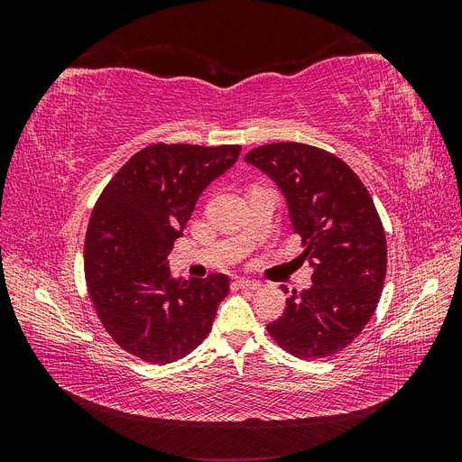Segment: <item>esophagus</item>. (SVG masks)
I'll use <instances>...</instances> for the list:
<instances>
[{
  "label": "esophagus",
  "mask_w": 462,
  "mask_h": 462,
  "mask_svg": "<svg viewBox=\"0 0 462 462\" xmlns=\"http://www.w3.org/2000/svg\"><path fill=\"white\" fill-rule=\"evenodd\" d=\"M235 283L236 287H241L245 291H254L260 287V282H254V279H246V277H239Z\"/></svg>",
  "instance_id": "obj_1"
}]
</instances>
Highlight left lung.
<instances>
[{"label":"left lung","instance_id":"1","mask_svg":"<svg viewBox=\"0 0 462 462\" xmlns=\"http://www.w3.org/2000/svg\"><path fill=\"white\" fill-rule=\"evenodd\" d=\"M245 162L282 190L314 270L312 287L292 292L270 335L304 360L343 351L370 321L385 282V233L370 192L343 160L309 144H265Z\"/></svg>","mask_w":462,"mask_h":462}]
</instances>
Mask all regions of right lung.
<instances>
[{
  "label": "right lung",
  "instance_id": "add662e5",
  "mask_svg": "<svg viewBox=\"0 0 462 462\" xmlns=\"http://www.w3.org/2000/svg\"><path fill=\"white\" fill-rule=\"evenodd\" d=\"M241 146L152 144L97 199L85 243L90 299L114 341L150 365L192 353L212 329L229 277H173L170 253L206 187Z\"/></svg>",
  "mask_w": 462,
  "mask_h": 462
}]
</instances>
